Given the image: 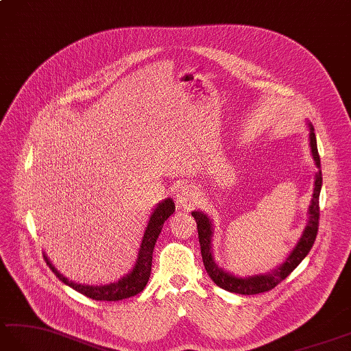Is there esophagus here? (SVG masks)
I'll use <instances>...</instances> for the list:
<instances>
[{
	"label": "esophagus",
	"mask_w": 351,
	"mask_h": 351,
	"mask_svg": "<svg viewBox=\"0 0 351 351\" xmlns=\"http://www.w3.org/2000/svg\"><path fill=\"white\" fill-rule=\"evenodd\" d=\"M195 201V191L192 189L191 186H180L178 189L176 191V202L177 205H180V207H191V204Z\"/></svg>",
	"instance_id": "1"
}]
</instances>
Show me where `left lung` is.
<instances>
[{"label":"left lung","instance_id":"8db88e82","mask_svg":"<svg viewBox=\"0 0 351 351\" xmlns=\"http://www.w3.org/2000/svg\"><path fill=\"white\" fill-rule=\"evenodd\" d=\"M310 128V146L313 159L315 162V167L319 168V173L315 174V182H314V192L311 198V205L308 208V223H306L302 237L299 238L292 253L289 254L286 262L278 267L277 269L268 272V274H259V276H250V277H237L230 272H226L221 268H219L215 258H213L211 252V237H213V226L211 220L207 215H204L202 211H193L192 216L196 221V228H198V238L201 244V254H202V262L204 267L207 269L210 278L215 281V283L228 290V292L232 293H240V295H258L268 292V290L274 289L278 283H281L290 272H292L299 263L304 261L306 254L310 253L311 247L315 241V237H317L319 230V216H320V207H319V196L322 189V171H320V156L317 150V141H315V134L314 128L311 123H308Z\"/></svg>","mask_w":351,"mask_h":351}]
</instances>
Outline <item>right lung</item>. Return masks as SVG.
Wrapping results in <instances>:
<instances>
[{
  "label": "right lung",
  "instance_id": "right-lung-1",
  "mask_svg": "<svg viewBox=\"0 0 351 351\" xmlns=\"http://www.w3.org/2000/svg\"><path fill=\"white\" fill-rule=\"evenodd\" d=\"M176 211L174 201L171 198H167L158 204V207L153 210L149 225L146 228V232H144L143 241L140 245L138 258H136L135 267L130 274H126L123 278H121L116 283H110L104 286H89V285H80L75 283V281L68 280L64 277L61 272H59L45 254V261L49 265V268L55 272V276L65 283L66 286L73 287L77 292L88 296L90 299H95V301H122V299L131 298L138 295L141 290L146 287L150 271H152V258H153V249H155V244L158 237L164 226L165 220L173 215Z\"/></svg>",
  "mask_w": 351,
  "mask_h": 351
}]
</instances>
